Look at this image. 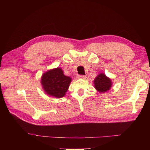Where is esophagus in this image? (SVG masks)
<instances>
[{"label":"esophagus","mask_w":150,"mask_h":150,"mask_svg":"<svg viewBox=\"0 0 150 150\" xmlns=\"http://www.w3.org/2000/svg\"><path fill=\"white\" fill-rule=\"evenodd\" d=\"M86 78V76L85 75H79L78 76V79H85Z\"/></svg>","instance_id":"34e87169"}]
</instances>
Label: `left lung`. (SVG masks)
I'll list each match as a JSON object with an SVG mask.
<instances>
[{
	"label": "left lung",
	"instance_id": "left-lung-1",
	"mask_svg": "<svg viewBox=\"0 0 150 150\" xmlns=\"http://www.w3.org/2000/svg\"><path fill=\"white\" fill-rule=\"evenodd\" d=\"M94 85L96 90L100 93H105L110 89L112 81L110 78L106 77L104 73H100L94 80Z\"/></svg>",
	"mask_w": 150,
	"mask_h": 150
}]
</instances>
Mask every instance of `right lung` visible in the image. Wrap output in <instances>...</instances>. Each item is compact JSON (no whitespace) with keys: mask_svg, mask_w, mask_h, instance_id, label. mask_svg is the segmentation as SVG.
Wrapping results in <instances>:
<instances>
[{"mask_svg":"<svg viewBox=\"0 0 150 150\" xmlns=\"http://www.w3.org/2000/svg\"><path fill=\"white\" fill-rule=\"evenodd\" d=\"M71 78L65 76L60 67L50 69L42 75V87L48 95L62 98L68 90Z\"/></svg>","mask_w":150,"mask_h":150,"instance_id":"1","label":"right lung"}]
</instances>
